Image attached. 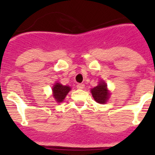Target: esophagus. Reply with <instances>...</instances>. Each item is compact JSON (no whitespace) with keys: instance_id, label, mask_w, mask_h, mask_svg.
<instances>
[{"instance_id":"34e87169","label":"esophagus","mask_w":155,"mask_h":155,"mask_svg":"<svg viewBox=\"0 0 155 155\" xmlns=\"http://www.w3.org/2000/svg\"><path fill=\"white\" fill-rule=\"evenodd\" d=\"M76 87L78 89H83V88H84V84H78L76 85Z\"/></svg>"}]
</instances>
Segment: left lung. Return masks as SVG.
I'll return each mask as SVG.
<instances>
[{
    "instance_id": "left-lung-1",
    "label": "left lung",
    "mask_w": 155,
    "mask_h": 155,
    "mask_svg": "<svg viewBox=\"0 0 155 155\" xmlns=\"http://www.w3.org/2000/svg\"><path fill=\"white\" fill-rule=\"evenodd\" d=\"M91 92L95 101L99 104H105L110 96L107 84L103 80H101L99 84L92 88Z\"/></svg>"
}]
</instances>
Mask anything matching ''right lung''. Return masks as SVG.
<instances>
[{
    "mask_svg": "<svg viewBox=\"0 0 155 155\" xmlns=\"http://www.w3.org/2000/svg\"><path fill=\"white\" fill-rule=\"evenodd\" d=\"M71 87L69 86H64L61 84L59 83H56L52 87V92H53V97L58 103L63 102V100L65 99L66 96L68 95Z\"/></svg>",
    "mask_w": 155,
    "mask_h": 155,
    "instance_id": "obj_1",
    "label": "right lung"
}]
</instances>
